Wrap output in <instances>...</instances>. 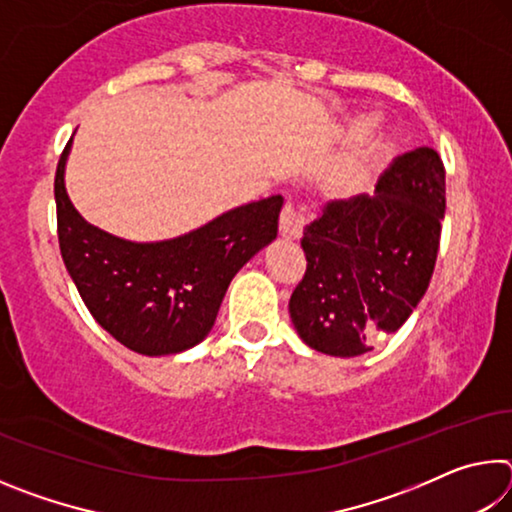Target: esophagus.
<instances>
[{"label": "esophagus", "mask_w": 512, "mask_h": 512, "mask_svg": "<svg viewBox=\"0 0 512 512\" xmlns=\"http://www.w3.org/2000/svg\"><path fill=\"white\" fill-rule=\"evenodd\" d=\"M305 230V216L293 210V205L287 203L280 214V235L284 239H300Z\"/></svg>", "instance_id": "1"}]
</instances>
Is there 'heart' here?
<instances>
[{"label":"heart","mask_w":512,"mask_h":512,"mask_svg":"<svg viewBox=\"0 0 512 512\" xmlns=\"http://www.w3.org/2000/svg\"><path fill=\"white\" fill-rule=\"evenodd\" d=\"M379 124V117L375 112H359L357 117H352L348 121V137L350 140H361L368 133L375 131V126Z\"/></svg>","instance_id":"b5f03b06"}]
</instances>
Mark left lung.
<instances>
[{
  "label": "left lung",
  "instance_id": "8db88e82",
  "mask_svg": "<svg viewBox=\"0 0 512 512\" xmlns=\"http://www.w3.org/2000/svg\"><path fill=\"white\" fill-rule=\"evenodd\" d=\"M445 219V167L422 146L397 158L375 196L327 203L305 228L307 271L289 300L296 332L329 357L370 352L420 305Z\"/></svg>",
  "mask_w": 512,
  "mask_h": 512
}]
</instances>
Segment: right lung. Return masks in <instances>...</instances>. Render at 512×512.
<instances>
[{
  "mask_svg": "<svg viewBox=\"0 0 512 512\" xmlns=\"http://www.w3.org/2000/svg\"><path fill=\"white\" fill-rule=\"evenodd\" d=\"M67 142L56 169L58 244L85 307L128 350L185 352L212 332L232 277L277 237L282 196L235 207L187 235L128 241L76 212L65 189Z\"/></svg>",
  "mask_w": 512,
  "mask_h": 512,
  "instance_id": "add662e5",
  "label": "right lung"
}]
</instances>
